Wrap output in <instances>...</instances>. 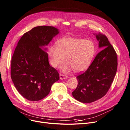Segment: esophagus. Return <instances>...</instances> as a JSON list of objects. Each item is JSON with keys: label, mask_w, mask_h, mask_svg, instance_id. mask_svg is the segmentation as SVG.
<instances>
[{"label": "esophagus", "mask_w": 130, "mask_h": 130, "mask_svg": "<svg viewBox=\"0 0 130 130\" xmlns=\"http://www.w3.org/2000/svg\"><path fill=\"white\" fill-rule=\"evenodd\" d=\"M59 77H60V79H67L68 77L65 76V75H62L61 74H59Z\"/></svg>", "instance_id": "1"}]
</instances>
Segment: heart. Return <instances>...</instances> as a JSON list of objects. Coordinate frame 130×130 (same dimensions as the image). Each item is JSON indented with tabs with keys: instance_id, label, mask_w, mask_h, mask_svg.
I'll use <instances>...</instances> for the list:
<instances>
[{
	"instance_id": "obj_1",
	"label": "heart",
	"mask_w": 130,
	"mask_h": 130,
	"mask_svg": "<svg viewBox=\"0 0 130 130\" xmlns=\"http://www.w3.org/2000/svg\"><path fill=\"white\" fill-rule=\"evenodd\" d=\"M94 46L92 41L72 37L59 40L57 45L48 47L50 62L54 67H57L64 60L66 62L60 67L64 74L73 71L80 73L90 65L94 54ZM66 58H64V57Z\"/></svg>"
}]
</instances>
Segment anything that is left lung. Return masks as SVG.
Returning <instances> with one entry per match:
<instances>
[{
  "mask_svg": "<svg viewBox=\"0 0 130 130\" xmlns=\"http://www.w3.org/2000/svg\"><path fill=\"white\" fill-rule=\"evenodd\" d=\"M102 50L88 68L77 76L78 85L73 97L83 103H91L102 98L113 81L117 70V56L108 38L101 33L94 34Z\"/></svg>",
  "mask_w": 130,
  "mask_h": 130,
  "instance_id": "left-lung-1",
  "label": "left lung"
}]
</instances>
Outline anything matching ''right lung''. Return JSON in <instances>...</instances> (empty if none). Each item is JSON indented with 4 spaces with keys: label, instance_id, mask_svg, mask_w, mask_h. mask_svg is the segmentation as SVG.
Wrapping results in <instances>:
<instances>
[{
    "label": "right lung",
    "instance_id": "right-lung-1",
    "mask_svg": "<svg viewBox=\"0 0 130 130\" xmlns=\"http://www.w3.org/2000/svg\"><path fill=\"white\" fill-rule=\"evenodd\" d=\"M59 33L51 26H38L25 33L11 59V77L15 88L30 101L47 96L58 81L57 71L50 65L46 46Z\"/></svg>",
    "mask_w": 130,
    "mask_h": 130
}]
</instances>
